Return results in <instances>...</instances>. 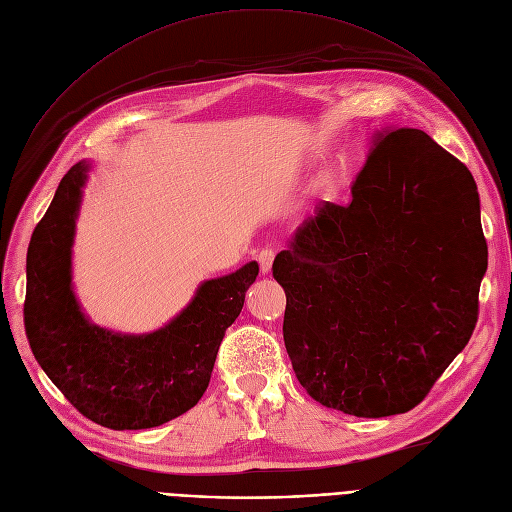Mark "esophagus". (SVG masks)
I'll return each instance as SVG.
<instances>
[{
  "label": "esophagus",
  "instance_id": "esophagus-1",
  "mask_svg": "<svg viewBox=\"0 0 512 512\" xmlns=\"http://www.w3.org/2000/svg\"><path fill=\"white\" fill-rule=\"evenodd\" d=\"M274 257H276V251L272 247H265L259 251L257 255V261H259V267H261V274H267L272 270V263H274Z\"/></svg>",
  "mask_w": 512,
  "mask_h": 512
}]
</instances>
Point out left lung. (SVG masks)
I'll return each mask as SVG.
<instances>
[{
	"label": "left lung",
	"mask_w": 512,
	"mask_h": 512,
	"mask_svg": "<svg viewBox=\"0 0 512 512\" xmlns=\"http://www.w3.org/2000/svg\"><path fill=\"white\" fill-rule=\"evenodd\" d=\"M486 267L467 166L423 130L375 132L351 205L305 220L272 265L297 380L346 415L411 411L467 346Z\"/></svg>",
	"instance_id": "1"
}]
</instances>
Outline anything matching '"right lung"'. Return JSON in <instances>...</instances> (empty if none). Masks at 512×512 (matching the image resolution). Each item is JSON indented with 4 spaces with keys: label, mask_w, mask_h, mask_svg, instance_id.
I'll return each mask as SVG.
<instances>
[{
    "label": "right lung",
    "mask_w": 512,
    "mask_h": 512,
    "mask_svg": "<svg viewBox=\"0 0 512 512\" xmlns=\"http://www.w3.org/2000/svg\"><path fill=\"white\" fill-rule=\"evenodd\" d=\"M89 161L62 178L26 255L24 330L47 378L87 419L147 429L193 409L209 386L218 348L259 274L257 261L205 280L168 326L151 334L99 328L72 290V242Z\"/></svg>",
    "instance_id": "1"
}]
</instances>
